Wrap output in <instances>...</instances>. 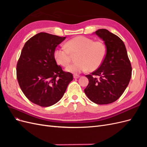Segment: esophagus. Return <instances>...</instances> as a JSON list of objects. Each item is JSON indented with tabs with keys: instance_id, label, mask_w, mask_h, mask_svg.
Here are the masks:
<instances>
[{
	"instance_id": "34e87169",
	"label": "esophagus",
	"mask_w": 147,
	"mask_h": 147,
	"mask_svg": "<svg viewBox=\"0 0 147 147\" xmlns=\"http://www.w3.org/2000/svg\"><path fill=\"white\" fill-rule=\"evenodd\" d=\"M80 77V75H74V78H78Z\"/></svg>"
}]
</instances>
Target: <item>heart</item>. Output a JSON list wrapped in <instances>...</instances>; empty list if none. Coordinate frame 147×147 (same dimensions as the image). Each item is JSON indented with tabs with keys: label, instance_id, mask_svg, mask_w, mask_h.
Instances as JSON below:
<instances>
[{
	"label": "heart",
	"instance_id": "obj_1",
	"mask_svg": "<svg viewBox=\"0 0 147 147\" xmlns=\"http://www.w3.org/2000/svg\"><path fill=\"white\" fill-rule=\"evenodd\" d=\"M77 63L66 68L69 72L77 74L89 71H94L103 63L107 55V47L101 40L84 36L74 37L66 43V47H57L54 57L57 64L67 67L71 61L72 55H77Z\"/></svg>",
	"mask_w": 147,
	"mask_h": 147
}]
</instances>
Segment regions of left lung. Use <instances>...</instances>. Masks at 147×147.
<instances>
[{"label": "left lung", "mask_w": 147, "mask_h": 147, "mask_svg": "<svg viewBox=\"0 0 147 147\" xmlns=\"http://www.w3.org/2000/svg\"><path fill=\"white\" fill-rule=\"evenodd\" d=\"M95 33L104 41L107 55L99 67L86 75L89 83L84 91L94 103L108 104L118 99L125 91L131 78L132 67L121 38L105 29Z\"/></svg>", "instance_id": "obj_1"}]
</instances>
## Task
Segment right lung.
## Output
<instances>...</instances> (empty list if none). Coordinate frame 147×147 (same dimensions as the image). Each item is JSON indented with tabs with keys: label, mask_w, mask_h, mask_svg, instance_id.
<instances>
[{
	"label": "right lung",
	"mask_w": 147,
	"mask_h": 147,
	"mask_svg": "<svg viewBox=\"0 0 147 147\" xmlns=\"http://www.w3.org/2000/svg\"><path fill=\"white\" fill-rule=\"evenodd\" d=\"M46 32L26 42L16 65V77L26 97L32 103L50 107L63 96L73 75L57 65L54 57L57 46L64 40Z\"/></svg>",
	"instance_id": "obj_1"
}]
</instances>
